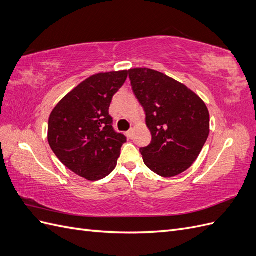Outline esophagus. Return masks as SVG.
Wrapping results in <instances>:
<instances>
[{
  "instance_id": "34e87169",
  "label": "esophagus",
  "mask_w": 256,
  "mask_h": 256,
  "mask_svg": "<svg viewBox=\"0 0 256 256\" xmlns=\"http://www.w3.org/2000/svg\"><path fill=\"white\" fill-rule=\"evenodd\" d=\"M126 134L128 136V138H132V134H134V129H130V130H128L127 132H126Z\"/></svg>"
}]
</instances>
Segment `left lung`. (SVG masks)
Instances as JSON below:
<instances>
[{
	"label": "left lung",
	"instance_id": "8db88e82",
	"mask_svg": "<svg viewBox=\"0 0 256 256\" xmlns=\"http://www.w3.org/2000/svg\"><path fill=\"white\" fill-rule=\"evenodd\" d=\"M128 72L152 134V143L140 148L144 164L162 177L184 172L209 134L205 102L184 84L154 69L132 68Z\"/></svg>",
	"mask_w": 256,
	"mask_h": 256
}]
</instances>
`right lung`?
Wrapping results in <instances>:
<instances>
[{"label": "right lung", "instance_id": "obj_1", "mask_svg": "<svg viewBox=\"0 0 256 256\" xmlns=\"http://www.w3.org/2000/svg\"><path fill=\"white\" fill-rule=\"evenodd\" d=\"M128 76V70L90 76L60 99L48 122V142L62 164L88 180H99L118 164L126 142L112 127V97Z\"/></svg>", "mask_w": 256, "mask_h": 256}]
</instances>
